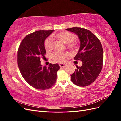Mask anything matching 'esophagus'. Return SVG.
I'll use <instances>...</instances> for the list:
<instances>
[{"instance_id": "34e87169", "label": "esophagus", "mask_w": 121, "mask_h": 121, "mask_svg": "<svg viewBox=\"0 0 121 121\" xmlns=\"http://www.w3.org/2000/svg\"><path fill=\"white\" fill-rule=\"evenodd\" d=\"M59 66H60V68H65L66 66V65H65V64H63V63H60L59 64Z\"/></svg>"}]
</instances>
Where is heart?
<instances>
[{"instance_id": "heart-1", "label": "heart", "mask_w": 121, "mask_h": 121, "mask_svg": "<svg viewBox=\"0 0 121 121\" xmlns=\"http://www.w3.org/2000/svg\"><path fill=\"white\" fill-rule=\"evenodd\" d=\"M57 39L62 40L65 43L68 44V47L72 49H75L78 44L75 42V36L72 33L67 31H62L53 35ZM52 39L51 37H47L44 42V47L47 51H50L52 49ZM69 56L68 53H62L56 52L51 56V59L54 61L63 63L65 61L66 58Z\"/></svg>"}]
</instances>
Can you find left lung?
Masks as SVG:
<instances>
[{
    "instance_id": "8db88e82",
    "label": "left lung",
    "mask_w": 121,
    "mask_h": 121,
    "mask_svg": "<svg viewBox=\"0 0 121 121\" xmlns=\"http://www.w3.org/2000/svg\"><path fill=\"white\" fill-rule=\"evenodd\" d=\"M66 30L75 33L80 40V48L74 59L81 60L82 65L76 66L71 81L76 85L85 87L96 80L103 65V49L100 40L89 30L72 27Z\"/></svg>"
}]
</instances>
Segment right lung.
Listing matches in <instances>:
<instances>
[{
  "instance_id": "right-lung-1",
  "label": "right lung",
  "mask_w": 121,
  "mask_h": 121,
  "mask_svg": "<svg viewBox=\"0 0 121 121\" xmlns=\"http://www.w3.org/2000/svg\"><path fill=\"white\" fill-rule=\"evenodd\" d=\"M54 30H38L26 35L17 50V65L22 76L35 88L45 90L56 83V72L60 69L58 63H50L48 68L40 64L46 50L44 42Z\"/></svg>"
}]
</instances>
